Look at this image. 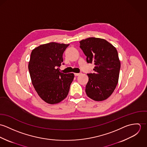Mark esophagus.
I'll return each mask as SVG.
<instances>
[{"instance_id": "obj_1", "label": "esophagus", "mask_w": 147, "mask_h": 147, "mask_svg": "<svg viewBox=\"0 0 147 147\" xmlns=\"http://www.w3.org/2000/svg\"><path fill=\"white\" fill-rule=\"evenodd\" d=\"M80 74H79V73H75V74H74L75 76H78L80 75Z\"/></svg>"}]
</instances>
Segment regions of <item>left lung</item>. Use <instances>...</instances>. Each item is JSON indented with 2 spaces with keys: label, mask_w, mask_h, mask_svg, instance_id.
Listing matches in <instances>:
<instances>
[{
  "label": "left lung",
  "mask_w": 147,
  "mask_h": 147,
  "mask_svg": "<svg viewBox=\"0 0 147 147\" xmlns=\"http://www.w3.org/2000/svg\"><path fill=\"white\" fill-rule=\"evenodd\" d=\"M86 62L94 63V73L88 74L86 95L96 101L109 97L118 82L121 63L116 48L106 40L90 37L80 41Z\"/></svg>",
  "instance_id": "8db88e82"
}]
</instances>
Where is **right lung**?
Segmentation results:
<instances>
[{
    "label": "right lung",
    "instance_id": "1",
    "mask_svg": "<svg viewBox=\"0 0 147 147\" xmlns=\"http://www.w3.org/2000/svg\"><path fill=\"white\" fill-rule=\"evenodd\" d=\"M69 45L50 42L31 53L28 69L32 83L38 96L49 104H58L67 96L74 78V74L60 72L58 68Z\"/></svg>",
    "mask_w": 147,
    "mask_h": 147
}]
</instances>
